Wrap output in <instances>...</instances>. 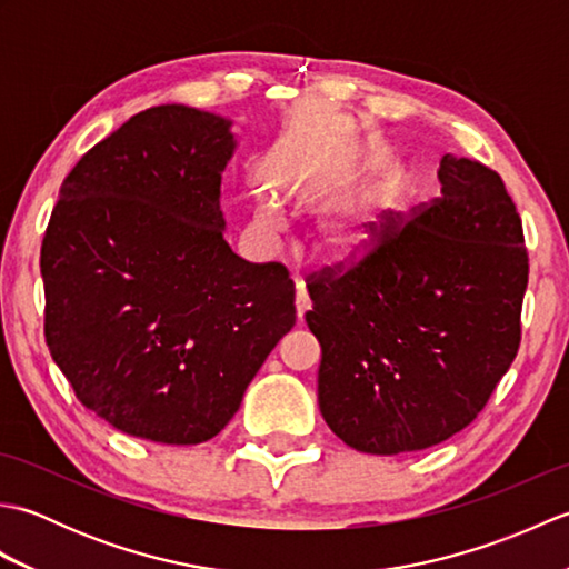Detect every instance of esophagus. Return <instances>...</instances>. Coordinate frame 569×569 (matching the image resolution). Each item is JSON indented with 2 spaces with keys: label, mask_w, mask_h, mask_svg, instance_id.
Listing matches in <instances>:
<instances>
[{
  "label": "esophagus",
  "mask_w": 569,
  "mask_h": 569,
  "mask_svg": "<svg viewBox=\"0 0 569 569\" xmlns=\"http://www.w3.org/2000/svg\"><path fill=\"white\" fill-rule=\"evenodd\" d=\"M312 308V303H310V296H308V291H306V286H303V281H298V286H296V310H298V320H303L306 318V312Z\"/></svg>",
  "instance_id": "obj_1"
}]
</instances>
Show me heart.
<instances>
[{
    "instance_id": "1",
    "label": "heart",
    "mask_w": 569,
    "mask_h": 569,
    "mask_svg": "<svg viewBox=\"0 0 569 569\" xmlns=\"http://www.w3.org/2000/svg\"><path fill=\"white\" fill-rule=\"evenodd\" d=\"M396 200V190L383 188L379 196L371 198L369 202L347 204V208L335 210L320 229V257L337 266L365 261L369 253L377 249L383 232V212L391 210ZM261 217L269 220V214Z\"/></svg>"
}]
</instances>
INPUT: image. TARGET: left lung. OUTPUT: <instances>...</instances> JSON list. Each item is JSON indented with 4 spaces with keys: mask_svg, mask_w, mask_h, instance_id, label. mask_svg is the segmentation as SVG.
Masks as SVG:
<instances>
[{
    "mask_svg": "<svg viewBox=\"0 0 569 569\" xmlns=\"http://www.w3.org/2000/svg\"><path fill=\"white\" fill-rule=\"evenodd\" d=\"M438 178L440 196L386 220L365 261L308 283L320 413L359 452L452 438L485 410L521 345L528 251L516 204L479 161L445 153Z\"/></svg>",
    "mask_w": 569,
    "mask_h": 569,
    "instance_id": "1",
    "label": "left lung"
}]
</instances>
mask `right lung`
Listing matches in <instances>:
<instances>
[{"label":"right lung","instance_id":"add662e5","mask_svg":"<svg viewBox=\"0 0 569 569\" xmlns=\"http://www.w3.org/2000/svg\"><path fill=\"white\" fill-rule=\"evenodd\" d=\"M229 124L186 104L134 114L76 163L46 227V345L78 401L134 438H214L296 325L286 266L224 241Z\"/></svg>","mask_w":569,"mask_h":569}]
</instances>
